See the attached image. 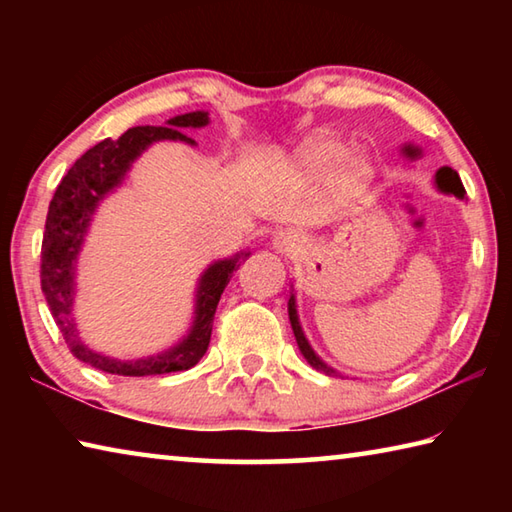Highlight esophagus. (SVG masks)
Returning a JSON list of instances; mask_svg holds the SVG:
<instances>
[{
  "instance_id": "obj_1",
  "label": "esophagus",
  "mask_w": 512,
  "mask_h": 512,
  "mask_svg": "<svg viewBox=\"0 0 512 512\" xmlns=\"http://www.w3.org/2000/svg\"><path fill=\"white\" fill-rule=\"evenodd\" d=\"M273 246L280 250L282 255H293L300 248V239H298L296 232L282 230V232H277V235H275Z\"/></svg>"
}]
</instances>
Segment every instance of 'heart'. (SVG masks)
Instances as JSON below:
<instances>
[{
  "mask_svg": "<svg viewBox=\"0 0 512 512\" xmlns=\"http://www.w3.org/2000/svg\"><path fill=\"white\" fill-rule=\"evenodd\" d=\"M345 155L341 142L336 140H329V137H318V140L309 142L305 146V151H302V160L309 169L314 171H325L329 167H334L336 162H339ZM345 160H348V167L354 171H361V162L357 158H352V155H345Z\"/></svg>",
  "mask_w": 512,
  "mask_h": 512,
  "instance_id": "b5f03b06",
  "label": "heart"
}]
</instances>
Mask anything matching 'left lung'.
I'll list each match as a JSON object with an SVG mask.
<instances>
[{
	"mask_svg": "<svg viewBox=\"0 0 512 512\" xmlns=\"http://www.w3.org/2000/svg\"><path fill=\"white\" fill-rule=\"evenodd\" d=\"M404 151L409 153V155H418V149H411V146H406ZM436 185H438L440 192H445V194H454V196H458V198L465 196V187H463V183H461V178H458V173H456L454 169H449V167H440V169H438V173H436ZM291 287H293V284H291ZM289 320H291V327H293V336H296V341H298V348H300V352H302V357H305V359L309 361V366L320 370V372H325V375H336V370L329 368L325 361H320L318 354H316L314 350H311L309 341L305 339V332H302L300 320H298L296 296H293V293H291V298H289Z\"/></svg>",
	"mask_w": 512,
	"mask_h": 512,
	"instance_id": "1",
	"label": "left lung"
}]
</instances>
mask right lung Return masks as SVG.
Listing matches in <instances>:
<instances>
[{
  "instance_id": "1",
  "label": "right lung",
  "mask_w": 512,
  "mask_h": 512,
  "mask_svg": "<svg viewBox=\"0 0 512 512\" xmlns=\"http://www.w3.org/2000/svg\"><path fill=\"white\" fill-rule=\"evenodd\" d=\"M210 124L207 112L196 110L187 115L171 117L167 126H135L119 137V140H103L90 151H85L72 169L65 173L56 187V194L49 203L45 237H42V264H40V284L45 293L51 316L63 334L69 352L83 363H90L97 370L110 372L121 377H149L164 375V372L189 370L210 345L212 323L219 305L223 289L228 287L232 273L237 271L241 259L250 253H241L219 259L205 268L198 280L196 289V309L194 323L183 341L173 348L153 354V357L121 361L94 352L81 341L79 329L74 320V298H76V259H79L81 246L88 235L90 221L97 212L99 203L112 189L121 185L126 173L131 171L133 162L149 149L153 142L173 140L196 144L187 137L185 128H203Z\"/></svg>"
}]
</instances>
